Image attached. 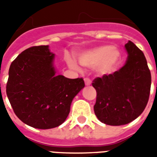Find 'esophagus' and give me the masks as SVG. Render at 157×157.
<instances>
[{"label":"esophagus","mask_w":157,"mask_h":157,"mask_svg":"<svg viewBox=\"0 0 157 157\" xmlns=\"http://www.w3.org/2000/svg\"><path fill=\"white\" fill-rule=\"evenodd\" d=\"M84 83H85V85H90L91 84V80L88 78H84Z\"/></svg>","instance_id":"obj_1"}]
</instances>
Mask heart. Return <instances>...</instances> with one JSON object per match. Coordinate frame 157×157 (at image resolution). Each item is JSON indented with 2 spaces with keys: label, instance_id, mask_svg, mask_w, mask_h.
Returning a JSON list of instances; mask_svg holds the SVG:
<instances>
[{
  "label": "heart",
  "instance_id": "b5f03b06",
  "mask_svg": "<svg viewBox=\"0 0 157 157\" xmlns=\"http://www.w3.org/2000/svg\"><path fill=\"white\" fill-rule=\"evenodd\" d=\"M119 58L120 52L117 49L109 45H102L80 54L78 61L84 67H96L99 73L107 74L115 69ZM67 62L72 68L78 69V66L73 59L67 57Z\"/></svg>",
  "mask_w": 157,
  "mask_h": 157
}]
</instances>
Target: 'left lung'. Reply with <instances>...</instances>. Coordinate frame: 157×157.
<instances>
[{
  "instance_id": "1",
  "label": "left lung",
  "mask_w": 157,
  "mask_h": 157,
  "mask_svg": "<svg viewBox=\"0 0 157 157\" xmlns=\"http://www.w3.org/2000/svg\"><path fill=\"white\" fill-rule=\"evenodd\" d=\"M126 64L113 73L95 78V116L101 123L120 126L136 119L144 112L151 92V75L144 53L132 41L125 45Z\"/></svg>"
}]
</instances>
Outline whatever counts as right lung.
<instances>
[{
    "mask_svg": "<svg viewBox=\"0 0 157 157\" xmlns=\"http://www.w3.org/2000/svg\"><path fill=\"white\" fill-rule=\"evenodd\" d=\"M48 45L32 46L9 68L6 94L16 116L29 126L48 129L61 125L73 99L84 87L83 78L56 75Z\"/></svg>",
    "mask_w": 157,
    "mask_h": 157,
    "instance_id": "1",
    "label": "right lung"
}]
</instances>
